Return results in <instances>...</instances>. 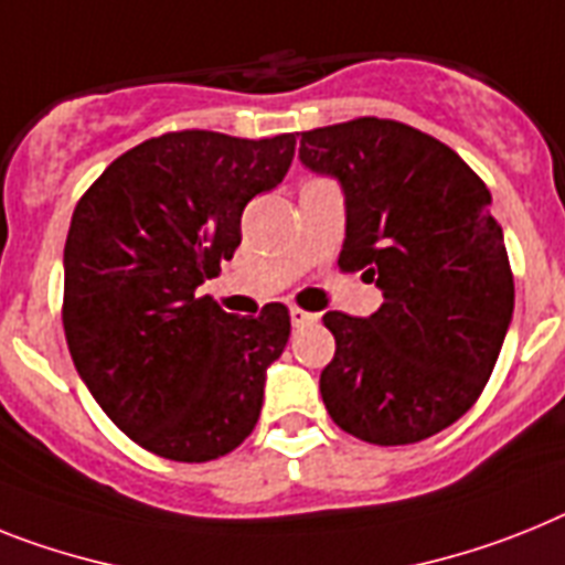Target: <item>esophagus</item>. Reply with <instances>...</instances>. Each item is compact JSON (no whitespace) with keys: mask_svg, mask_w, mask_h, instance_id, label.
Returning <instances> with one entry per match:
<instances>
[{"mask_svg":"<svg viewBox=\"0 0 565 565\" xmlns=\"http://www.w3.org/2000/svg\"><path fill=\"white\" fill-rule=\"evenodd\" d=\"M290 319L296 327H307V324H316V321H319V316H316V312L301 310V307H292Z\"/></svg>","mask_w":565,"mask_h":565,"instance_id":"esophagus-1","label":"esophagus"}]
</instances>
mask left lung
Returning <instances> with one entry per match:
<instances>
[{"mask_svg":"<svg viewBox=\"0 0 565 565\" xmlns=\"http://www.w3.org/2000/svg\"><path fill=\"white\" fill-rule=\"evenodd\" d=\"M298 158L344 192L339 267L385 296L367 319L324 312L327 414L371 445L422 443L480 399L511 324L514 275L491 192L436 137L379 117L301 131Z\"/></svg>","mask_w":565,"mask_h":565,"instance_id":"left-lung-1","label":"left lung"}]
</instances>
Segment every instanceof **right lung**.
<instances>
[{
  "label": "right lung",
  "mask_w": 565,
  "mask_h": 565,
  "mask_svg": "<svg viewBox=\"0 0 565 565\" xmlns=\"http://www.w3.org/2000/svg\"><path fill=\"white\" fill-rule=\"evenodd\" d=\"M296 137L169 131L114 160L65 241L63 327L74 367L140 448L210 462L253 434L290 310L232 316L194 296L241 244V215L284 180Z\"/></svg>",
  "instance_id": "1"
}]
</instances>
